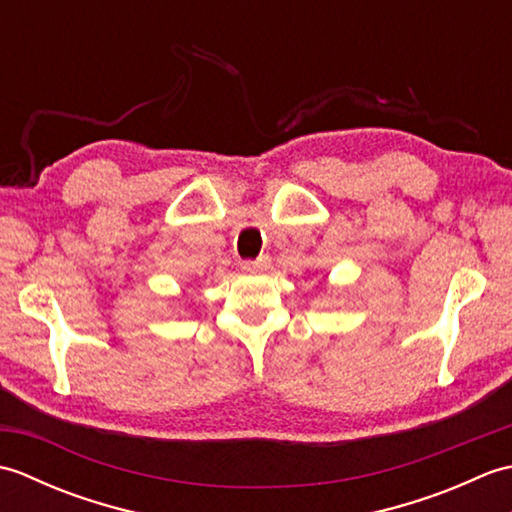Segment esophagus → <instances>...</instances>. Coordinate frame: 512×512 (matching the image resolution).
<instances>
[{
    "mask_svg": "<svg viewBox=\"0 0 512 512\" xmlns=\"http://www.w3.org/2000/svg\"><path fill=\"white\" fill-rule=\"evenodd\" d=\"M270 266V257L268 255H262L259 259H248V262H242V268L244 273H262V270H266Z\"/></svg>",
    "mask_w": 512,
    "mask_h": 512,
    "instance_id": "esophagus-1",
    "label": "esophagus"
}]
</instances>
